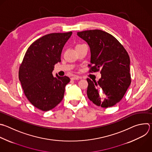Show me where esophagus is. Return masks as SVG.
Masks as SVG:
<instances>
[{
  "label": "esophagus",
  "mask_w": 152,
  "mask_h": 152,
  "mask_svg": "<svg viewBox=\"0 0 152 152\" xmlns=\"http://www.w3.org/2000/svg\"><path fill=\"white\" fill-rule=\"evenodd\" d=\"M81 79V77L78 76H76V75L73 76L72 77V78H71L72 80H78V79Z\"/></svg>",
  "instance_id": "1"
}]
</instances>
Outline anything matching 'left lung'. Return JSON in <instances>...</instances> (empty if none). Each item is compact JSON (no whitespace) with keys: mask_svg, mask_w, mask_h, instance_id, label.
Masks as SVG:
<instances>
[{"mask_svg":"<svg viewBox=\"0 0 152 152\" xmlns=\"http://www.w3.org/2000/svg\"><path fill=\"white\" fill-rule=\"evenodd\" d=\"M90 47L89 73L100 72L98 82L87 78V95L94 104L103 108L115 106L124 97L131 82L130 59L123 45L112 34L100 30L77 33ZM102 91L104 98L99 92Z\"/></svg>","mask_w":152,"mask_h":152,"instance_id":"8db88e82","label":"left lung"}]
</instances>
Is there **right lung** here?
Segmentation results:
<instances>
[{"mask_svg":"<svg viewBox=\"0 0 152 152\" xmlns=\"http://www.w3.org/2000/svg\"><path fill=\"white\" fill-rule=\"evenodd\" d=\"M72 34L53 33L34 41L27 49L20 64L18 77L24 93L38 109L46 112L62 101L69 77H54V65L61 61L63 48Z\"/></svg>","mask_w":152,"mask_h":152,"instance_id":"obj_1","label":"right lung"}]
</instances>
